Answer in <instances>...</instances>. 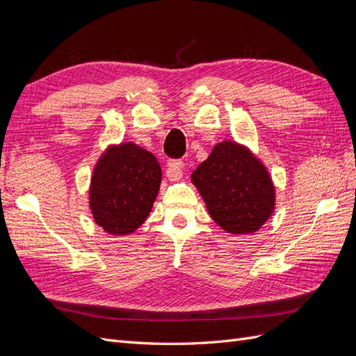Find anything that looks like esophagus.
<instances>
[{"instance_id": "1", "label": "esophagus", "mask_w": 356, "mask_h": 356, "mask_svg": "<svg viewBox=\"0 0 356 356\" xmlns=\"http://www.w3.org/2000/svg\"><path fill=\"white\" fill-rule=\"evenodd\" d=\"M182 168H184V161L181 160H169L166 165V177L170 181H178L182 178Z\"/></svg>"}]
</instances>
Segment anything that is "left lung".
Instances as JSON below:
<instances>
[{"instance_id":"left-lung-1","label":"left lung","mask_w":356,"mask_h":356,"mask_svg":"<svg viewBox=\"0 0 356 356\" xmlns=\"http://www.w3.org/2000/svg\"><path fill=\"white\" fill-rule=\"evenodd\" d=\"M211 218L230 234H251L272 217L276 193L267 168L248 147L222 141L193 170Z\"/></svg>"}]
</instances>
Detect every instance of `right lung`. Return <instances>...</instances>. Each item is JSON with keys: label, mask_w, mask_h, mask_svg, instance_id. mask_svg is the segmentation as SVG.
<instances>
[{"label": "right lung", "mask_w": 356, "mask_h": 356, "mask_svg": "<svg viewBox=\"0 0 356 356\" xmlns=\"http://www.w3.org/2000/svg\"><path fill=\"white\" fill-rule=\"evenodd\" d=\"M160 182L159 161L147 149L134 143L108 147L90 179L95 222L114 236L134 233L152 212Z\"/></svg>", "instance_id": "right-lung-1"}]
</instances>
